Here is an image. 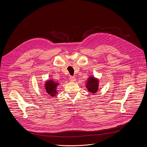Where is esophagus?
I'll use <instances>...</instances> for the list:
<instances>
[{"label": "esophagus", "instance_id": "esophagus-1", "mask_svg": "<svg viewBox=\"0 0 147 147\" xmlns=\"http://www.w3.org/2000/svg\"><path fill=\"white\" fill-rule=\"evenodd\" d=\"M69 80L71 81H76V78L73 76H70V78H69Z\"/></svg>", "mask_w": 147, "mask_h": 147}]
</instances>
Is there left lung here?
Masks as SVG:
<instances>
[{
    "mask_svg": "<svg viewBox=\"0 0 147 147\" xmlns=\"http://www.w3.org/2000/svg\"><path fill=\"white\" fill-rule=\"evenodd\" d=\"M87 88L88 90L91 93H95L98 89V81L94 77L89 78L87 84Z\"/></svg>",
    "mask_w": 147,
    "mask_h": 147,
    "instance_id": "obj_1",
    "label": "left lung"
}]
</instances>
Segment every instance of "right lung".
Here are the masks:
<instances>
[{"label": "right lung", "mask_w": 147, "mask_h": 147, "mask_svg": "<svg viewBox=\"0 0 147 147\" xmlns=\"http://www.w3.org/2000/svg\"><path fill=\"white\" fill-rule=\"evenodd\" d=\"M59 83H56L53 82L52 80H49V81H47L45 84V89L46 91L51 96H53L56 94V88L57 86L58 85Z\"/></svg>", "instance_id": "1"}]
</instances>
